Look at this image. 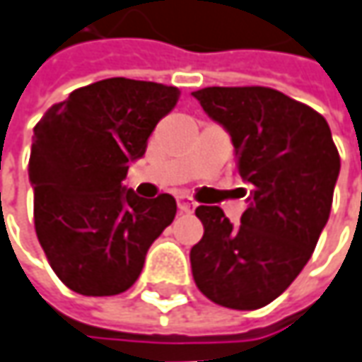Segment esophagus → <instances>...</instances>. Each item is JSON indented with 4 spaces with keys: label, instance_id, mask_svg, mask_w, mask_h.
<instances>
[{
    "label": "esophagus",
    "instance_id": "esophagus-1",
    "mask_svg": "<svg viewBox=\"0 0 362 362\" xmlns=\"http://www.w3.org/2000/svg\"><path fill=\"white\" fill-rule=\"evenodd\" d=\"M176 200H178V210H180V212H184V214H190V212H194L196 202H194L192 198H188V196H178Z\"/></svg>",
    "mask_w": 362,
    "mask_h": 362
}]
</instances>
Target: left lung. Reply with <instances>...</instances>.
<instances>
[{"label":"left lung","mask_w":362,"mask_h":362,"mask_svg":"<svg viewBox=\"0 0 362 362\" xmlns=\"http://www.w3.org/2000/svg\"><path fill=\"white\" fill-rule=\"evenodd\" d=\"M230 134L250 204L234 226L218 206H198L204 236L190 250L196 286L226 308L255 310L300 274L332 206L341 170L327 119L262 86L192 92ZM243 192L246 190L243 188Z\"/></svg>","instance_id":"obj_1"}]
</instances>
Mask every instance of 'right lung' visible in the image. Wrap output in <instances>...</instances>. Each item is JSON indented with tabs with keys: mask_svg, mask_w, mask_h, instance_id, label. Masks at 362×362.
Here are the masks:
<instances>
[{
	"mask_svg": "<svg viewBox=\"0 0 362 362\" xmlns=\"http://www.w3.org/2000/svg\"><path fill=\"white\" fill-rule=\"evenodd\" d=\"M178 95L174 86L107 78L74 90L35 124L28 168L35 234L74 293L128 291L176 216L174 196L140 198L122 180Z\"/></svg>",
	"mask_w": 362,
	"mask_h": 362,
	"instance_id": "add662e5",
	"label": "right lung"
}]
</instances>
